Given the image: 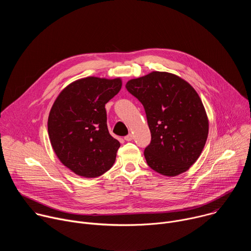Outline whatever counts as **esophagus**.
<instances>
[{"instance_id":"obj_1","label":"esophagus","mask_w":251,"mask_h":251,"mask_svg":"<svg viewBox=\"0 0 251 251\" xmlns=\"http://www.w3.org/2000/svg\"><path fill=\"white\" fill-rule=\"evenodd\" d=\"M124 139H125L126 141H132V140H133V135H132V134H128L127 136L124 137Z\"/></svg>"}]
</instances>
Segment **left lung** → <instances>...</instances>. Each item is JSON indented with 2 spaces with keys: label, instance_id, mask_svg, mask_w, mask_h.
Here are the masks:
<instances>
[{
  "label": "left lung",
  "instance_id": "obj_1",
  "mask_svg": "<svg viewBox=\"0 0 251 251\" xmlns=\"http://www.w3.org/2000/svg\"><path fill=\"white\" fill-rule=\"evenodd\" d=\"M144 106L151 143L144 156L161 175H180L200 157L208 134V120L197 91L186 80L161 71L126 83Z\"/></svg>",
  "mask_w": 251,
  "mask_h": 251
}]
</instances>
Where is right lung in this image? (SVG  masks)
I'll return each mask as SVG.
<instances>
[{"mask_svg": "<svg viewBox=\"0 0 251 251\" xmlns=\"http://www.w3.org/2000/svg\"><path fill=\"white\" fill-rule=\"evenodd\" d=\"M121 86L120 78L78 79L59 93L51 107L48 130L52 149L78 176H99L115 162L120 143L107 128L105 104Z\"/></svg>", "mask_w": 251, "mask_h": 251, "instance_id": "right-lung-1", "label": "right lung"}]
</instances>
